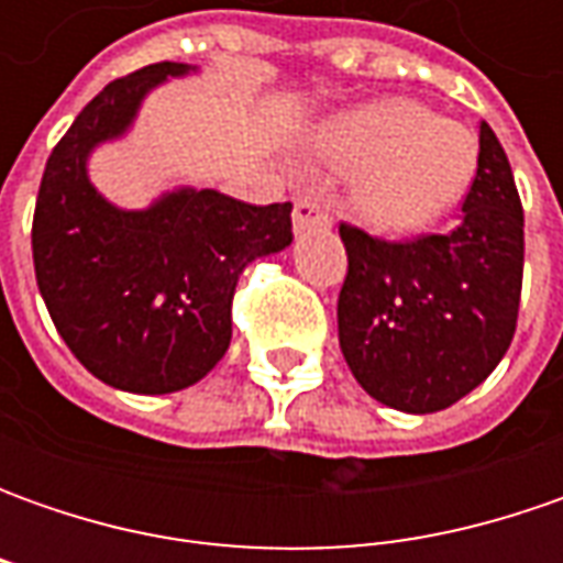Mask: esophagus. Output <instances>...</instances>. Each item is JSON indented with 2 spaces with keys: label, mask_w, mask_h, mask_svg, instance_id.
<instances>
[{
  "label": "esophagus",
  "mask_w": 563,
  "mask_h": 563,
  "mask_svg": "<svg viewBox=\"0 0 563 563\" xmlns=\"http://www.w3.org/2000/svg\"><path fill=\"white\" fill-rule=\"evenodd\" d=\"M329 225H332L329 212L316 203V200H310V197H300V200L294 203V231H297V234L313 231V228H329Z\"/></svg>",
  "instance_id": "obj_1"
}]
</instances>
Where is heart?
Segmentation results:
<instances>
[{
    "label": "heart",
    "instance_id": "1",
    "mask_svg": "<svg viewBox=\"0 0 563 563\" xmlns=\"http://www.w3.org/2000/svg\"><path fill=\"white\" fill-rule=\"evenodd\" d=\"M316 153L351 178V209L382 234H420L464 203L479 163L473 131L417 99H376L322 121Z\"/></svg>",
    "mask_w": 563,
    "mask_h": 563
}]
</instances>
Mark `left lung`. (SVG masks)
<instances>
[{
  "label": "left lung",
  "instance_id": "obj_1",
  "mask_svg": "<svg viewBox=\"0 0 563 563\" xmlns=\"http://www.w3.org/2000/svg\"><path fill=\"white\" fill-rule=\"evenodd\" d=\"M347 278L338 344L369 398L435 413L483 385L508 354L523 285V209L486 121L461 225L388 244L341 225Z\"/></svg>",
  "mask_w": 563,
  "mask_h": 563
}]
</instances>
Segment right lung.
<instances>
[{
  "instance_id": "right-lung-1",
  "label": "right lung",
  "mask_w": 563,
  "mask_h": 563,
  "mask_svg": "<svg viewBox=\"0 0 563 563\" xmlns=\"http://www.w3.org/2000/svg\"><path fill=\"white\" fill-rule=\"evenodd\" d=\"M197 71L159 62L102 87L53 150L33 212V269L58 335L99 382L131 395L200 382L231 344L244 269L294 241L291 203L175 187L124 209L90 181V156L128 137L143 99Z\"/></svg>"
}]
</instances>
